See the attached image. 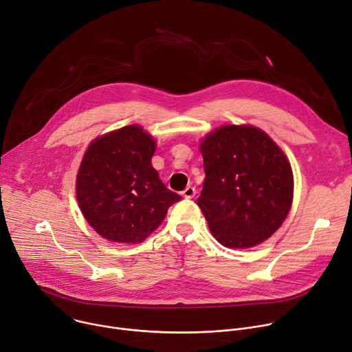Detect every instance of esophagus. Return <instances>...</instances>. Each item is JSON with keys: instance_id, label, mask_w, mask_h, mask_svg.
<instances>
[{"instance_id": "1", "label": "esophagus", "mask_w": 352, "mask_h": 352, "mask_svg": "<svg viewBox=\"0 0 352 352\" xmlns=\"http://www.w3.org/2000/svg\"><path fill=\"white\" fill-rule=\"evenodd\" d=\"M197 195V189L194 186H186L184 190H182V197L186 198V199H190L194 198Z\"/></svg>"}]
</instances>
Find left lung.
<instances>
[{
    "instance_id": "1",
    "label": "left lung",
    "mask_w": 352,
    "mask_h": 352,
    "mask_svg": "<svg viewBox=\"0 0 352 352\" xmlns=\"http://www.w3.org/2000/svg\"><path fill=\"white\" fill-rule=\"evenodd\" d=\"M199 148L205 181L198 206L213 237L229 248H250L271 237L294 199V173L278 144L258 127L226 124Z\"/></svg>"
}]
</instances>
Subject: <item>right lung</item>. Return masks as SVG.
<instances>
[{"label":"right lung","instance_id":"add662e5","mask_svg":"<svg viewBox=\"0 0 352 352\" xmlns=\"http://www.w3.org/2000/svg\"><path fill=\"white\" fill-rule=\"evenodd\" d=\"M155 140L139 124L95 139L77 174L76 194L88 225L113 243H142L181 197L151 166Z\"/></svg>","mask_w":352,"mask_h":352}]
</instances>
